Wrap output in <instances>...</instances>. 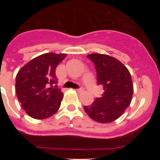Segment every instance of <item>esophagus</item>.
<instances>
[{"mask_svg": "<svg viewBox=\"0 0 160 160\" xmlns=\"http://www.w3.org/2000/svg\"><path fill=\"white\" fill-rule=\"evenodd\" d=\"M77 91H78V92H79V93L83 92V91H84V88H83V87H81V88L77 89Z\"/></svg>", "mask_w": 160, "mask_h": 160, "instance_id": "obj_1", "label": "esophagus"}]
</instances>
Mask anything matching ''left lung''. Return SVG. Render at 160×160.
I'll use <instances>...</instances> for the list:
<instances>
[{
    "instance_id": "1",
    "label": "left lung",
    "mask_w": 160,
    "mask_h": 160,
    "mask_svg": "<svg viewBox=\"0 0 160 160\" xmlns=\"http://www.w3.org/2000/svg\"><path fill=\"white\" fill-rule=\"evenodd\" d=\"M87 58L94 64L98 85L102 86L104 92L84 110L96 122H111L131 104L134 91L131 73L122 62L109 55L91 53Z\"/></svg>"
}]
</instances>
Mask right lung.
Returning <instances> with one entry per match:
<instances>
[{
  "label": "right lung",
  "mask_w": 160,
  "mask_h": 160,
  "mask_svg": "<svg viewBox=\"0 0 160 160\" xmlns=\"http://www.w3.org/2000/svg\"><path fill=\"white\" fill-rule=\"evenodd\" d=\"M66 54L46 53L29 61L18 71L16 94L29 116L45 119L57 112L63 93L57 86L55 70Z\"/></svg>",
  "instance_id": "obj_1"
}]
</instances>
